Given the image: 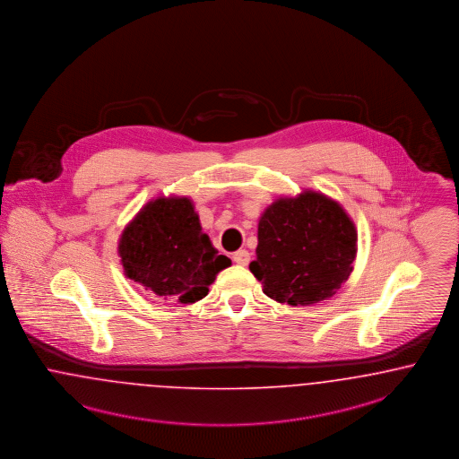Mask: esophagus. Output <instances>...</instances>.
I'll use <instances>...</instances> for the list:
<instances>
[{"instance_id":"esophagus-1","label":"esophagus","mask_w":459,"mask_h":459,"mask_svg":"<svg viewBox=\"0 0 459 459\" xmlns=\"http://www.w3.org/2000/svg\"><path fill=\"white\" fill-rule=\"evenodd\" d=\"M232 259L240 264V266H246L249 261H251V255H249V251H246V249H238L236 251L234 255H232Z\"/></svg>"}]
</instances>
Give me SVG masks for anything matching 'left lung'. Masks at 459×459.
<instances>
[{
	"instance_id": "obj_1",
	"label": "left lung",
	"mask_w": 459,
	"mask_h": 459,
	"mask_svg": "<svg viewBox=\"0 0 459 459\" xmlns=\"http://www.w3.org/2000/svg\"><path fill=\"white\" fill-rule=\"evenodd\" d=\"M355 255L357 230L345 210L321 193L304 191L264 210L249 270L270 299L311 306L338 292Z\"/></svg>"
}]
</instances>
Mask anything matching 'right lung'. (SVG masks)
<instances>
[{
  "label": "right lung",
  "instance_id": "1",
  "mask_svg": "<svg viewBox=\"0 0 459 459\" xmlns=\"http://www.w3.org/2000/svg\"><path fill=\"white\" fill-rule=\"evenodd\" d=\"M117 251L129 280L155 299L181 304L203 299L217 273L232 264L203 234L187 198L148 203L125 229Z\"/></svg>",
  "mask_w": 459,
  "mask_h": 459
}]
</instances>
